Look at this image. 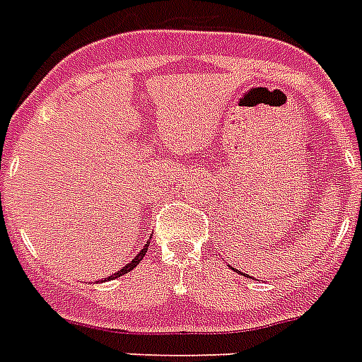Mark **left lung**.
<instances>
[{
    "instance_id": "obj_1",
    "label": "left lung",
    "mask_w": 362,
    "mask_h": 362,
    "mask_svg": "<svg viewBox=\"0 0 362 362\" xmlns=\"http://www.w3.org/2000/svg\"><path fill=\"white\" fill-rule=\"evenodd\" d=\"M231 269H233V267H231ZM233 270H237V269H233Z\"/></svg>"
}]
</instances>
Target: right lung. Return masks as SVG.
<instances>
[{
  "label": "right lung",
  "mask_w": 362,
  "mask_h": 362,
  "mask_svg": "<svg viewBox=\"0 0 362 362\" xmlns=\"http://www.w3.org/2000/svg\"><path fill=\"white\" fill-rule=\"evenodd\" d=\"M148 246H150V242H146V244H144V246H142V250L139 253H136L135 255V259H133V261H129V263L125 264V267H122L120 270H118V272H115V274L112 276H109V278H105V280H101V281H107V280H115V278H120L122 274H127V272H129V270H133L136 267V264L141 263L142 261V257H144V255H146V250H148Z\"/></svg>",
  "instance_id": "1"
}]
</instances>
